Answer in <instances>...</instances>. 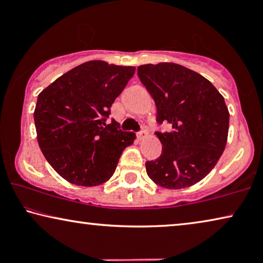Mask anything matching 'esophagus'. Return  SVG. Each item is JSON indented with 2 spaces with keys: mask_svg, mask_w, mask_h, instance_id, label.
Returning a JSON list of instances; mask_svg holds the SVG:
<instances>
[{
  "mask_svg": "<svg viewBox=\"0 0 263 263\" xmlns=\"http://www.w3.org/2000/svg\"><path fill=\"white\" fill-rule=\"evenodd\" d=\"M147 135H148V130H147V129H146L145 127H143V129H142L141 132L138 133V138H139L140 140L143 139V138H145V136H147Z\"/></svg>",
  "mask_w": 263,
  "mask_h": 263,
  "instance_id": "1",
  "label": "esophagus"
}]
</instances>
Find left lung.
<instances>
[{
    "label": "left lung",
    "instance_id": "obj_1",
    "mask_svg": "<svg viewBox=\"0 0 263 263\" xmlns=\"http://www.w3.org/2000/svg\"><path fill=\"white\" fill-rule=\"evenodd\" d=\"M138 77L154 99L158 123L172 128L156 133L163 151L146 163L147 175L166 189L196 184L225 149L230 114L224 97L202 75L172 62L143 64Z\"/></svg>",
    "mask_w": 263,
    "mask_h": 263
}]
</instances>
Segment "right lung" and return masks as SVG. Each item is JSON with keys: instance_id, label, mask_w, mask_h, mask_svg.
Wrapping results in <instances>:
<instances>
[{"instance_id": "obj_1", "label": "right lung", "mask_w": 263, "mask_h": 263, "mask_svg": "<svg viewBox=\"0 0 263 263\" xmlns=\"http://www.w3.org/2000/svg\"><path fill=\"white\" fill-rule=\"evenodd\" d=\"M135 67L88 61L39 93L34 109L38 145L45 159L71 184L96 186L111 178L135 133L106 124L115 99Z\"/></svg>"}]
</instances>
